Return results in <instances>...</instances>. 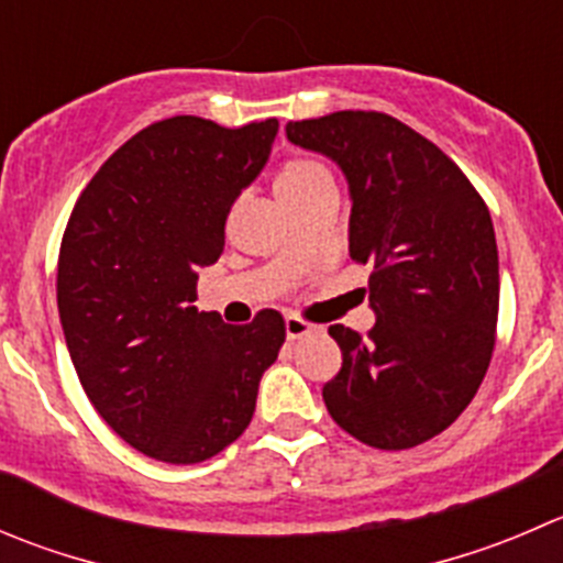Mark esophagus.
<instances>
[{
  "instance_id": "esophagus-1",
  "label": "esophagus",
  "mask_w": 563,
  "mask_h": 563,
  "mask_svg": "<svg viewBox=\"0 0 563 563\" xmlns=\"http://www.w3.org/2000/svg\"><path fill=\"white\" fill-rule=\"evenodd\" d=\"M310 332H316L313 324L302 321L299 316H286V338H288V341H297V338L310 335Z\"/></svg>"
}]
</instances>
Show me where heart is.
Returning a JSON list of instances; mask_svg holds the SVG:
<instances>
[{
    "instance_id": "obj_1",
    "label": "heart",
    "mask_w": 563,
    "mask_h": 563,
    "mask_svg": "<svg viewBox=\"0 0 563 563\" xmlns=\"http://www.w3.org/2000/svg\"><path fill=\"white\" fill-rule=\"evenodd\" d=\"M330 187L332 176L327 173L324 165H319L313 159H288L275 176V192L283 209L302 203V200L313 198L316 192Z\"/></svg>"
}]
</instances>
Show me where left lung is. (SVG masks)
Listing matches in <instances>:
<instances>
[{"mask_svg": "<svg viewBox=\"0 0 563 563\" xmlns=\"http://www.w3.org/2000/svg\"><path fill=\"white\" fill-rule=\"evenodd\" d=\"M288 143L335 162L352 200L349 253L371 264L368 335L332 324L343 352L321 396L338 427L385 451L449 429L489 368L498 324L493 217L427 136L382 112L286 125Z\"/></svg>", "mask_w": 563, "mask_h": 563, "instance_id": "8db88e82", "label": "left lung"}]
</instances>
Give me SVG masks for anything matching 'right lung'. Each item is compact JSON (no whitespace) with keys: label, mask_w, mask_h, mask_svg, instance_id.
I'll use <instances>...</instances> for the list:
<instances>
[{"label":"right lung","mask_w":563,"mask_h":563,"mask_svg":"<svg viewBox=\"0 0 563 563\" xmlns=\"http://www.w3.org/2000/svg\"><path fill=\"white\" fill-rule=\"evenodd\" d=\"M277 123L225 129L178 114L148 125L92 176L65 228L57 308L92 407L131 445L198 465L250 427L286 324L261 310L231 327L195 308L198 272L225 250V220L261 176Z\"/></svg>","instance_id":"1"}]
</instances>
